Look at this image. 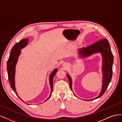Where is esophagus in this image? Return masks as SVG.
Returning a JSON list of instances; mask_svg holds the SVG:
<instances>
[{"label":"esophagus","instance_id":"obj_1","mask_svg":"<svg viewBox=\"0 0 122 122\" xmlns=\"http://www.w3.org/2000/svg\"><path fill=\"white\" fill-rule=\"evenodd\" d=\"M64 66H66V65H65V64H64Z\"/></svg>","mask_w":122,"mask_h":122}]
</instances>
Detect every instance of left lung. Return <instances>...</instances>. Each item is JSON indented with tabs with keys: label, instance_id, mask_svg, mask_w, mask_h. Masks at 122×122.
<instances>
[{
	"label": "left lung",
	"instance_id": "8db88e82",
	"mask_svg": "<svg viewBox=\"0 0 122 122\" xmlns=\"http://www.w3.org/2000/svg\"><path fill=\"white\" fill-rule=\"evenodd\" d=\"M100 53L102 57V86L101 92L97 97L90 100H85L86 101L93 100L97 99L102 96L107 89L111 82L112 75V65L113 62V57L111 49V46L108 41L106 38L98 41L91 46L86 48H82L78 50V55L81 57L86 58L92 55ZM69 82L70 87L72 89V79L68 74H67ZM74 94V93H73ZM76 96V95H75Z\"/></svg>",
	"mask_w": 122,
	"mask_h": 122
}]
</instances>
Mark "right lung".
<instances>
[{
    "mask_svg": "<svg viewBox=\"0 0 122 122\" xmlns=\"http://www.w3.org/2000/svg\"><path fill=\"white\" fill-rule=\"evenodd\" d=\"M28 40H29L28 38L23 39V40H22L19 42L17 43V44H15L14 45V46L13 47V48L11 50V51H10L11 52L10 55V57L8 59V61L7 62V73H8L9 81L10 87L15 92V94H16V95L19 97L20 99L25 103H26L24 101L22 100L21 98H20L16 91V89H15V66H16L18 60V58L21 54V49H23L24 48H25L26 46H27L28 42ZM57 71H58L57 68L54 69L53 71L50 75L49 81H50V85L51 87V93H50V96L47 98V99L45 101V102L46 101V100H48L51 97V95H52L53 88V78L55 75L56 74V72H57Z\"/></svg>",
    "mask_w": 122,
    "mask_h": 122,
    "instance_id": "right-lung-1",
    "label": "right lung"
}]
</instances>
